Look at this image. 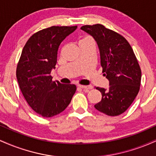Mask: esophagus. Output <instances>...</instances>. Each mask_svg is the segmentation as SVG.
<instances>
[{"label":"esophagus","mask_w":156,"mask_h":156,"mask_svg":"<svg viewBox=\"0 0 156 156\" xmlns=\"http://www.w3.org/2000/svg\"><path fill=\"white\" fill-rule=\"evenodd\" d=\"M78 87L80 89H83V90H86V91H88L89 89H92L93 88L92 86H82V85H78Z\"/></svg>","instance_id":"obj_1"}]
</instances>
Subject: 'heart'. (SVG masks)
Wrapping results in <instances>:
<instances>
[{
  "instance_id": "heart-1",
  "label": "heart",
  "mask_w": 156,
  "mask_h": 156,
  "mask_svg": "<svg viewBox=\"0 0 156 156\" xmlns=\"http://www.w3.org/2000/svg\"><path fill=\"white\" fill-rule=\"evenodd\" d=\"M93 42V40H92V39L91 38V37H84L82 39H80L79 42H78V43H79V45H80V44H81L87 43V42Z\"/></svg>"
}]
</instances>
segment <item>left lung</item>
<instances>
[{
	"mask_svg": "<svg viewBox=\"0 0 156 156\" xmlns=\"http://www.w3.org/2000/svg\"><path fill=\"white\" fill-rule=\"evenodd\" d=\"M80 29L95 40L103 76L109 81L108 89L96 88L102 100L94 108L106 115H119L131 105L140 87L141 69L133 49L122 36L103 25L83 26Z\"/></svg>",
	"mask_w": 156,
	"mask_h": 156,
	"instance_id": "1",
	"label": "left lung"
}]
</instances>
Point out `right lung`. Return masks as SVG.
<instances>
[{
  "label": "right lung",
  "instance_id": "obj_1",
  "mask_svg": "<svg viewBox=\"0 0 156 156\" xmlns=\"http://www.w3.org/2000/svg\"><path fill=\"white\" fill-rule=\"evenodd\" d=\"M77 26H52L32 35L23 48L17 67V79L31 108L44 117L64 111L76 91L74 84L53 81L60 44Z\"/></svg>",
  "mask_w": 156,
  "mask_h": 156
}]
</instances>
